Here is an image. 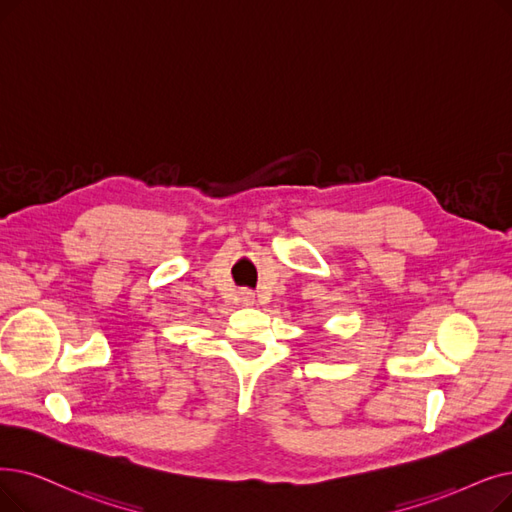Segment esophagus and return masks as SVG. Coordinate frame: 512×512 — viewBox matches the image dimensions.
<instances>
[{
  "instance_id": "esophagus-1",
  "label": "esophagus",
  "mask_w": 512,
  "mask_h": 512,
  "mask_svg": "<svg viewBox=\"0 0 512 512\" xmlns=\"http://www.w3.org/2000/svg\"><path fill=\"white\" fill-rule=\"evenodd\" d=\"M238 301H240L242 305H251V303L255 301V297H253L251 291H240V293H238Z\"/></svg>"
}]
</instances>
